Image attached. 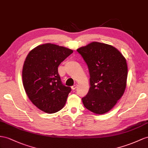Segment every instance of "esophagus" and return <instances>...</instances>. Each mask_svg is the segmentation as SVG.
Returning <instances> with one entry per match:
<instances>
[{
    "label": "esophagus",
    "instance_id": "esophagus-1",
    "mask_svg": "<svg viewBox=\"0 0 148 148\" xmlns=\"http://www.w3.org/2000/svg\"><path fill=\"white\" fill-rule=\"evenodd\" d=\"M77 86V84H75V85H74L73 86H72V87H71V88H72V89H73V90H75V89H76Z\"/></svg>",
    "mask_w": 148,
    "mask_h": 148
}]
</instances>
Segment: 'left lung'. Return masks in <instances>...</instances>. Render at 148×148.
Returning <instances> with one entry per match:
<instances>
[{
    "label": "left lung",
    "instance_id": "1",
    "mask_svg": "<svg viewBox=\"0 0 148 148\" xmlns=\"http://www.w3.org/2000/svg\"><path fill=\"white\" fill-rule=\"evenodd\" d=\"M90 74V88L82 98L84 107L97 114L109 111L123 96L126 87V60L111 45L92 42L77 49Z\"/></svg>",
    "mask_w": 148,
    "mask_h": 148
}]
</instances>
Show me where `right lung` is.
I'll list each match as a JSON object with an SVG mask.
<instances>
[{"mask_svg": "<svg viewBox=\"0 0 148 148\" xmlns=\"http://www.w3.org/2000/svg\"><path fill=\"white\" fill-rule=\"evenodd\" d=\"M73 52L70 49L47 43L29 52L22 69V82L29 99L40 110L55 113L65 105L70 87L62 84L58 66Z\"/></svg>", "mask_w": 148, "mask_h": 148, "instance_id": "1", "label": "right lung"}]
</instances>
